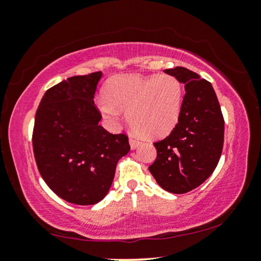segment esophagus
<instances>
[{"label": "esophagus", "mask_w": 261, "mask_h": 261, "mask_svg": "<svg viewBox=\"0 0 261 261\" xmlns=\"http://www.w3.org/2000/svg\"><path fill=\"white\" fill-rule=\"evenodd\" d=\"M129 143H130L131 149H135V148H137V147L139 146V145L141 144V141L138 138H135V137H130Z\"/></svg>", "instance_id": "esophagus-1"}]
</instances>
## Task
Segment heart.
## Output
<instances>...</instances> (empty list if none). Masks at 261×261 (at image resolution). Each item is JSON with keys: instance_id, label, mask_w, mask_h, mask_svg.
Segmentation results:
<instances>
[{"instance_id": "obj_1", "label": "heart", "mask_w": 261, "mask_h": 261, "mask_svg": "<svg viewBox=\"0 0 261 261\" xmlns=\"http://www.w3.org/2000/svg\"><path fill=\"white\" fill-rule=\"evenodd\" d=\"M99 108L106 117L126 118L135 131L149 138L167 135L177 124L183 103V86L171 74H117L103 87Z\"/></svg>"}]
</instances>
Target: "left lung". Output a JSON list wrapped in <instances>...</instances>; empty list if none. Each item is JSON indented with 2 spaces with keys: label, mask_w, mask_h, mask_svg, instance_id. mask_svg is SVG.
Segmentation results:
<instances>
[{
  "label": "left lung",
  "mask_w": 261,
  "mask_h": 261,
  "mask_svg": "<svg viewBox=\"0 0 261 261\" xmlns=\"http://www.w3.org/2000/svg\"><path fill=\"white\" fill-rule=\"evenodd\" d=\"M165 72L184 84L185 94L177 124L169 136L154 143L158 155L148 169L162 189L180 194L199 187L218 166L224 120L210 82L183 67Z\"/></svg>",
  "instance_id": "1"
}]
</instances>
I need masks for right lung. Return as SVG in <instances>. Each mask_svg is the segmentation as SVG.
Returning <instances> with one entry per match:
<instances>
[{"label": "right lung", "instance_id": "add662e5", "mask_svg": "<svg viewBox=\"0 0 261 261\" xmlns=\"http://www.w3.org/2000/svg\"><path fill=\"white\" fill-rule=\"evenodd\" d=\"M102 72L70 77L47 90L35 113L33 153L53 192L74 205H94L112 187L118 160L130 151L124 134L99 125L94 105Z\"/></svg>", "mask_w": 261, "mask_h": 261}]
</instances>
